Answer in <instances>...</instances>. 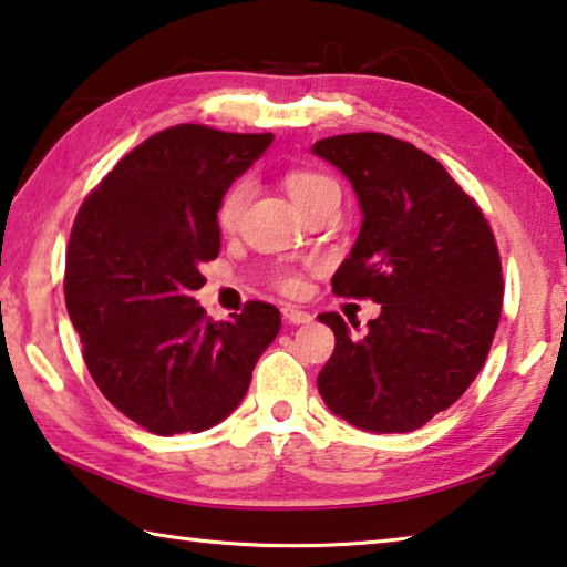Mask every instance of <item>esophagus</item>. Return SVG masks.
Instances as JSON below:
<instances>
[{"label":"esophagus","mask_w":567,"mask_h":567,"mask_svg":"<svg viewBox=\"0 0 567 567\" xmlns=\"http://www.w3.org/2000/svg\"><path fill=\"white\" fill-rule=\"evenodd\" d=\"M282 318H285V322H290V324H310L312 322L310 312L297 310V307H292V305L282 307Z\"/></svg>","instance_id":"obj_1"}]
</instances>
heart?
<instances>
[{
  "instance_id": "1",
  "label": "heart",
  "mask_w": 567,
  "mask_h": 567,
  "mask_svg": "<svg viewBox=\"0 0 567 567\" xmlns=\"http://www.w3.org/2000/svg\"><path fill=\"white\" fill-rule=\"evenodd\" d=\"M328 177L318 175V172H310V169H292L285 175V187L290 192V197L295 199V205L305 203L307 197L315 195L322 185H328ZM249 197H252V182L249 179H237L233 187H229L223 199H219V207H217V225L219 229H235L239 223V215H243V209L247 207ZM285 290H295L297 280L295 277H285L282 280Z\"/></svg>"
}]
</instances>
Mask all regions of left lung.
Instances as JSON below:
<instances>
[{
  "instance_id": "1",
  "label": "left lung",
  "mask_w": 567,
  "mask_h": 567,
  "mask_svg": "<svg viewBox=\"0 0 567 567\" xmlns=\"http://www.w3.org/2000/svg\"><path fill=\"white\" fill-rule=\"evenodd\" d=\"M312 152L350 179L362 209L332 290L380 305L362 338L338 312L318 315L334 332L318 390L354 427L410 433L453 405L491 352L503 310L493 229L447 169L410 142L358 132L315 142Z\"/></svg>"
}]
</instances>
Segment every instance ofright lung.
<instances>
[{
	"label": "right lung",
	"mask_w": 567,
	"mask_h": 567,
	"mask_svg": "<svg viewBox=\"0 0 567 567\" xmlns=\"http://www.w3.org/2000/svg\"><path fill=\"white\" fill-rule=\"evenodd\" d=\"M272 132L162 130L124 155L76 213L64 300L102 395L155 435L223 422L280 332V310L247 302L209 320L199 265L219 255L217 207L272 145Z\"/></svg>",
	"instance_id": "1"
}]
</instances>
